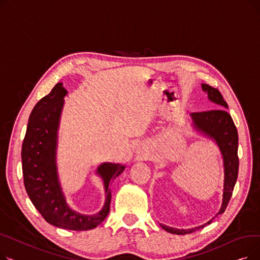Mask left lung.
<instances>
[{
  "mask_svg": "<svg viewBox=\"0 0 260 260\" xmlns=\"http://www.w3.org/2000/svg\"><path fill=\"white\" fill-rule=\"evenodd\" d=\"M202 90L208 93L209 100L217 104V109L212 111L200 112V113H192L189 116L192 118L193 126L196 131L201 133L202 135L207 136L208 138L213 139L220 149V153L223 160V171H224V182H223V195H222V204L220 211L217 215L222 214L228 203L233 194V189L237 180L238 176V133L237 128L234 124L233 119L226 112L228 104L223 100L222 94L220 91L208 85L201 84ZM212 220L207 222L206 224L200 225L198 228L188 229V230H179L174 229L167 225H162L163 230H166L169 233L184 235L193 233V232L203 228L204 225L210 224Z\"/></svg>",
  "mask_w": 260,
  "mask_h": 260,
  "instance_id": "1",
  "label": "left lung"
}]
</instances>
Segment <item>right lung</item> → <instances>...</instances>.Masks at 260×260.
<instances>
[{
    "instance_id": "obj_1",
    "label": "right lung",
    "mask_w": 260,
    "mask_h": 260,
    "mask_svg": "<svg viewBox=\"0 0 260 260\" xmlns=\"http://www.w3.org/2000/svg\"><path fill=\"white\" fill-rule=\"evenodd\" d=\"M66 94L63 84L58 83L32 109L21 154L24 185L35 208L48 223L66 230L87 231L99 225L108 215L112 199L109 185L125 166L104 162L98 167L97 175L105 189V202L99 213L88 216L71 209L62 192L56 165L58 129Z\"/></svg>"
}]
</instances>
